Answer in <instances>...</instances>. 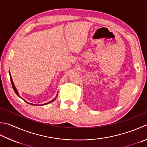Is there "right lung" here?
I'll list each match as a JSON object with an SVG mask.
<instances>
[{
  "instance_id": "1",
  "label": "right lung",
  "mask_w": 147,
  "mask_h": 147,
  "mask_svg": "<svg viewBox=\"0 0 147 147\" xmlns=\"http://www.w3.org/2000/svg\"><path fill=\"white\" fill-rule=\"evenodd\" d=\"M9 76H10V79H11V84H12V86H13V90H14V92H15L16 94V95L17 96H18L19 97H20V98L21 99H22L21 97L20 96V95H19V94H18V90H17V89H16V88L15 87V86H14V83H13V79H12V77H11V74H10V71H9ZM57 95H58V93H57V96H55V98L53 99H52L51 100V101H50V102H47V103H45V104H42V105H41V106H43V105H47V104H49V103H50V102H53V100H55V99L57 98ZM25 101L26 102H27V103H28V104H30V105H35V106H37V105H36V104H32V103H29V102H28L27 100H25V99H24Z\"/></svg>"
}]
</instances>
